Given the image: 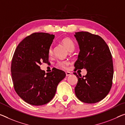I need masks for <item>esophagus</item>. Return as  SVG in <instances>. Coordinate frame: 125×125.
<instances>
[{
	"instance_id": "1",
	"label": "esophagus",
	"mask_w": 125,
	"mask_h": 125,
	"mask_svg": "<svg viewBox=\"0 0 125 125\" xmlns=\"http://www.w3.org/2000/svg\"><path fill=\"white\" fill-rule=\"evenodd\" d=\"M71 74H72V73H71L70 72H66V75L67 76H69V75H70Z\"/></svg>"
}]
</instances>
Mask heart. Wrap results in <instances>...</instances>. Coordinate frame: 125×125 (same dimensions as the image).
Returning a JSON list of instances; mask_svg holds the SVG:
<instances>
[{"label":"heart","instance_id":"1","mask_svg":"<svg viewBox=\"0 0 125 125\" xmlns=\"http://www.w3.org/2000/svg\"><path fill=\"white\" fill-rule=\"evenodd\" d=\"M61 43L64 45L66 49L68 50L69 51L73 52L75 49V43L74 41L69 37H64L61 40ZM53 50L52 46H50L49 49L48 53L49 55H51L52 54ZM56 65L58 68L66 70L68 69V66L69 65V62L68 61L65 60H61L57 61L56 63Z\"/></svg>","mask_w":125,"mask_h":125}]
</instances>
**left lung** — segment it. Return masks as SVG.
<instances>
[{"instance_id": "obj_1", "label": "left lung", "mask_w": 125, "mask_h": 125, "mask_svg": "<svg viewBox=\"0 0 125 125\" xmlns=\"http://www.w3.org/2000/svg\"><path fill=\"white\" fill-rule=\"evenodd\" d=\"M79 46L75 70L85 69V76L77 75L75 93L83 102L95 103L106 97L112 85L114 65L109 49L102 38L88 32H75Z\"/></svg>"}]
</instances>
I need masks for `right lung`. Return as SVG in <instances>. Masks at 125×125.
<instances>
[{"mask_svg":"<svg viewBox=\"0 0 125 125\" xmlns=\"http://www.w3.org/2000/svg\"><path fill=\"white\" fill-rule=\"evenodd\" d=\"M55 35L36 32L27 36L17 46L11 64L15 91L26 102L33 105L49 103L55 95L57 85L66 74L57 69L46 74L40 69L49 62V51Z\"/></svg>","mask_w":125,"mask_h":125,"instance_id":"obj_1","label":"right lung"}]
</instances>
